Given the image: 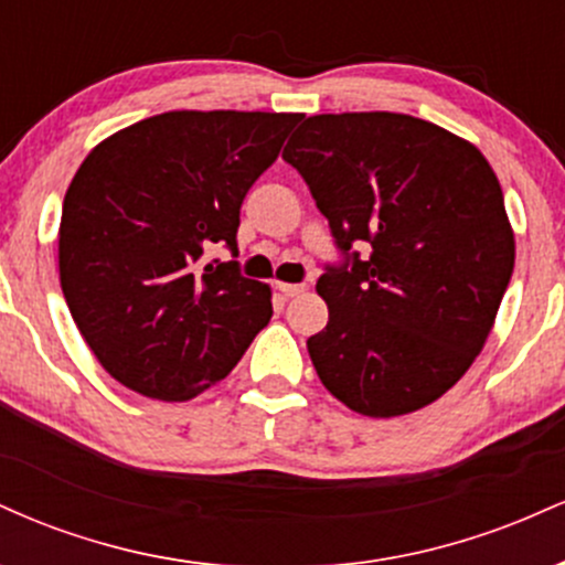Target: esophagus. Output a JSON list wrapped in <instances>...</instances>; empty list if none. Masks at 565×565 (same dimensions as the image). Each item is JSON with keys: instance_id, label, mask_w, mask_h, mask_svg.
Returning a JSON list of instances; mask_svg holds the SVG:
<instances>
[{"instance_id": "obj_1", "label": "esophagus", "mask_w": 565, "mask_h": 565, "mask_svg": "<svg viewBox=\"0 0 565 565\" xmlns=\"http://www.w3.org/2000/svg\"><path fill=\"white\" fill-rule=\"evenodd\" d=\"M276 289L281 291L284 297H295V295H300V291L305 289V284H284V281H278Z\"/></svg>"}]
</instances>
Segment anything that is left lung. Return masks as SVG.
I'll return each mask as SVG.
<instances>
[{
  "mask_svg": "<svg viewBox=\"0 0 565 565\" xmlns=\"http://www.w3.org/2000/svg\"><path fill=\"white\" fill-rule=\"evenodd\" d=\"M337 246H372L327 268L329 321L308 340L319 380L364 417L440 398L494 327L515 236L491 164L449 129L408 114L308 116L284 148Z\"/></svg>",
  "mask_w": 565,
  "mask_h": 565,
  "instance_id": "8db88e82",
  "label": "left lung"
}]
</instances>
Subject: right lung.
<instances>
[{
  "mask_svg": "<svg viewBox=\"0 0 565 565\" xmlns=\"http://www.w3.org/2000/svg\"><path fill=\"white\" fill-rule=\"evenodd\" d=\"M302 114L167 111L100 140L71 180L57 268L71 319L129 391L191 401L231 374L274 316L238 263L242 201Z\"/></svg>",
  "mask_w": 565,
  "mask_h": 565,
  "instance_id": "1",
  "label": "right lung"
}]
</instances>
